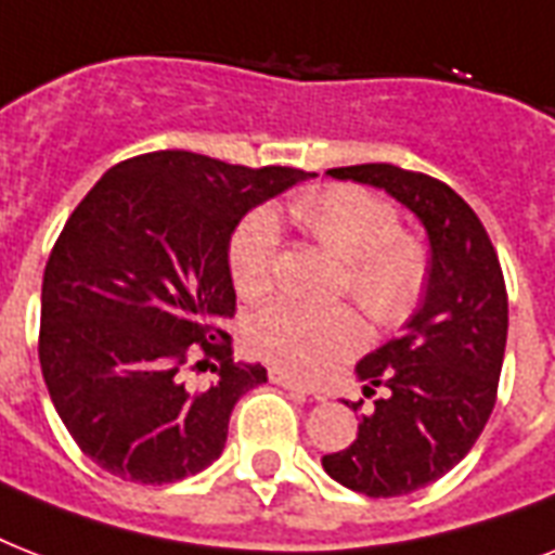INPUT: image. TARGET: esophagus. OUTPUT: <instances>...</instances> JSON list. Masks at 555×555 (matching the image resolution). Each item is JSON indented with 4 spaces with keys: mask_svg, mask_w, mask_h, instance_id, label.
Returning <instances> with one entry per match:
<instances>
[{
    "mask_svg": "<svg viewBox=\"0 0 555 555\" xmlns=\"http://www.w3.org/2000/svg\"><path fill=\"white\" fill-rule=\"evenodd\" d=\"M270 383H276V386L287 388V391H302V395H313L317 400H322L320 391H313L311 386H305V383H299L296 377H291V374H285V371H270Z\"/></svg>",
    "mask_w": 555,
    "mask_h": 555,
    "instance_id": "1",
    "label": "esophagus"
}]
</instances>
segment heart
Here are the masks:
<instances>
[{"label":"heart","instance_id":"1","mask_svg":"<svg viewBox=\"0 0 555 555\" xmlns=\"http://www.w3.org/2000/svg\"><path fill=\"white\" fill-rule=\"evenodd\" d=\"M291 224L343 261L339 294H348L377 328L403 325L429 285V253L403 233L397 209L363 186L339 184L291 201ZM230 276L242 299H261L276 282V230L253 216L230 242ZM247 348L273 369L317 377L363 343V320L348 305L302 308L279 302L247 325Z\"/></svg>","mask_w":555,"mask_h":555}]
</instances>
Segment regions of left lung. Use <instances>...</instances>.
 Listing matches in <instances>:
<instances>
[{"instance_id":"obj_1","label":"left lung","mask_w":555,"mask_h":555,"mask_svg":"<svg viewBox=\"0 0 555 555\" xmlns=\"http://www.w3.org/2000/svg\"><path fill=\"white\" fill-rule=\"evenodd\" d=\"M328 176L386 190L429 233L426 299L403 337L357 363L363 395L379 388L374 409L351 447L322 457L325 473L348 490L395 499L443 478L490 421L507 346V285L481 218L443 181L391 164Z\"/></svg>"}]
</instances>
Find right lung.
I'll return each instance as SVG.
<instances>
[{
  "label": "right lung",
  "instance_id": "add662e5",
  "mask_svg": "<svg viewBox=\"0 0 555 555\" xmlns=\"http://www.w3.org/2000/svg\"><path fill=\"white\" fill-rule=\"evenodd\" d=\"M311 172L233 167L184 150L117 164L77 204L42 276L39 365L74 443L106 473L172 483L224 449L238 397L268 383L233 363L227 247L250 207ZM216 359L209 387L185 371Z\"/></svg>",
  "mask_w": 555,
  "mask_h": 555
}]
</instances>
